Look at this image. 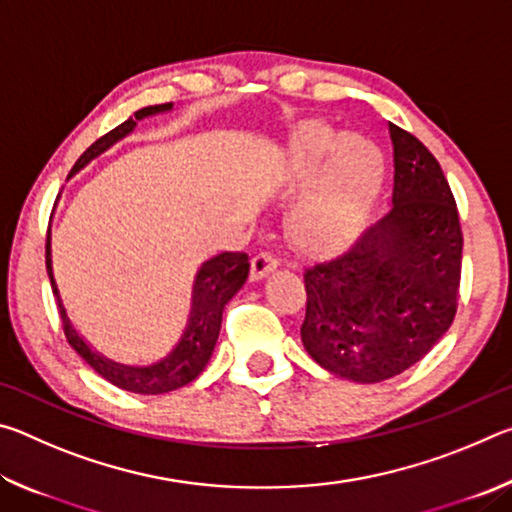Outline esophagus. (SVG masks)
<instances>
[{
	"label": "esophagus",
	"mask_w": 512,
	"mask_h": 512,
	"mask_svg": "<svg viewBox=\"0 0 512 512\" xmlns=\"http://www.w3.org/2000/svg\"><path fill=\"white\" fill-rule=\"evenodd\" d=\"M277 268V259L271 253H259L253 259V266H250V280H264L266 275H271Z\"/></svg>",
	"instance_id": "obj_1"
}]
</instances>
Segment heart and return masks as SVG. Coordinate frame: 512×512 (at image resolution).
Returning <instances> with one entry per match:
<instances>
[{
    "instance_id": "obj_1",
    "label": "heart",
    "mask_w": 512,
    "mask_h": 512,
    "mask_svg": "<svg viewBox=\"0 0 512 512\" xmlns=\"http://www.w3.org/2000/svg\"><path fill=\"white\" fill-rule=\"evenodd\" d=\"M318 160L316 185L302 194L287 214V235L300 250L343 246L359 230L384 183V153L375 142L359 133L334 135L332 126L311 119L293 128L280 167L284 176L298 178ZM336 172L346 184L364 185L348 213H334L324 203L322 192Z\"/></svg>"
}]
</instances>
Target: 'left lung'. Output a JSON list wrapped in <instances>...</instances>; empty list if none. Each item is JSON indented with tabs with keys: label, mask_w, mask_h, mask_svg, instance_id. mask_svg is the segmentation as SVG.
I'll use <instances>...</instances> for the list:
<instances>
[{
	"label": "left lung",
	"mask_w": 512,
	"mask_h": 512,
	"mask_svg": "<svg viewBox=\"0 0 512 512\" xmlns=\"http://www.w3.org/2000/svg\"><path fill=\"white\" fill-rule=\"evenodd\" d=\"M395 155L391 212L343 255L305 268L302 345L318 366L359 384L400 375L456 316L463 232L438 160L388 124Z\"/></svg>",
	"instance_id": "1"
}]
</instances>
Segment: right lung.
Segmentation results:
<instances>
[{
	"label": "right lung",
	"instance_id": "right-lung-1",
	"mask_svg": "<svg viewBox=\"0 0 512 512\" xmlns=\"http://www.w3.org/2000/svg\"><path fill=\"white\" fill-rule=\"evenodd\" d=\"M173 110V103H162V106H149L137 110L133 117H128L124 124L112 128L110 133L99 137L88 151H85L79 160H76L74 169L69 171V178L76 176L83 167L99 158L101 153H106L110 146H115L119 140L131 135L135 131L137 121L146 117L160 115V112ZM250 262L246 253H221L207 262L201 264L192 284V300H189V316L183 334H180L178 343L173 345L167 357L160 361H153L149 366H126V363H117L108 357H103L92 345L76 332L72 320L67 316V309L60 298L56 275H54V259H51V223L47 230V275L54 289V296L58 302L60 318H63L65 336L72 348L81 354L83 361L90 368L99 372L103 379H108L110 384L124 391L140 393V395H162L176 388L187 386L189 381H194L201 375L203 368L210 361L216 339L221 332V316L223 307L228 305V300L244 287L248 280Z\"/></svg>",
	"mask_w": 512,
	"mask_h": 512
}]
</instances>
